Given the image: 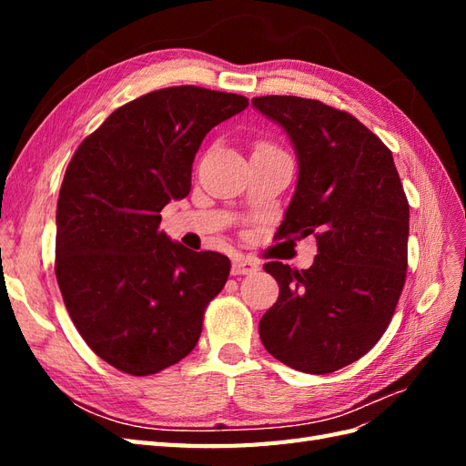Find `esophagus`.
Here are the masks:
<instances>
[{"mask_svg":"<svg viewBox=\"0 0 466 466\" xmlns=\"http://www.w3.org/2000/svg\"><path fill=\"white\" fill-rule=\"evenodd\" d=\"M258 270V264L250 258H233L231 266V274L233 276H245V274H255Z\"/></svg>","mask_w":466,"mask_h":466,"instance_id":"34e87169","label":"esophagus"}]
</instances>
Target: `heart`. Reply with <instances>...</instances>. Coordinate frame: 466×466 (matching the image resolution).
Wrapping results in <instances>:
<instances>
[{
  "instance_id": "heart-1",
  "label": "heart",
  "mask_w": 466,
  "mask_h": 466,
  "mask_svg": "<svg viewBox=\"0 0 466 466\" xmlns=\"http://www.w3.org/2000/svg\"><path fill=\"white\" fill-rule=\"evenodd\" d=\"M257 149H276V147L272 144H268V142H258Z\"/></svg>"
}]
</instances>
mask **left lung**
<instances>
[{
	"label": "left lung",
	"instance_id": "8db88e82",
	"mask_svg": "<svg viewBox=\"0 0 466 466\" xmlns=\"http://www.w3.org/2000/svg\"><path fill=\"white\" fill-rule=\"evenodd\" d=\"M252 105L286 130L299 161L276 235H315L319 248L307 270L264 264L279 295L260 319V340L293 370L332 373L368 354L389 327L406 279L410 208L390 149L356 116L288 95Z\"/></svg>",
	"mask_w": 466,
	"mask_h": 466
}]
</instances>
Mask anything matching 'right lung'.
<instances>
[{
  "instance_id": "add662e5",
  "label": "right lung",
  "mask_w": 466,
  "mask_h": 466,
  "mask_svg": "<svg viewBox=\"0 0 466 466\" xmlns=\"http://www.w3.org/2000/svg\"><path fill=\"white\" fill-rule=\"evenodd\" d=\"M248 98L194 86L126 103L83 139L56 209V279L95 354L146 377L187 358L231 262L159 231L161 209L190 192L206 134Z\"/></svg>"
}]
</instances>
